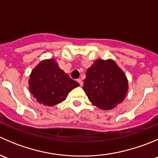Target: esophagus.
Returning <instances> with one entry per match:
<instances>
[{"label":"esophagus","mask_w":158,"mask_h":158,"mask_svg":"<svg viewBox=\"0 0 158 158\" xmlns=\"http://www.w3.org/2000/svg\"><path fill=\"white\" fill-rule=\"evenodd\" d=\"M77 82H79V85H80L81 86H82V84H83V82H82V79H77Z\"/></svg>","instance_id":"1"}]
</instances>
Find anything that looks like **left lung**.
<instances>
[{"instance_id":"obj_1","label":"left lung","mask_w":158,"mask_h":158,"mask_svg":"<svg viewBox=\"0 0 158 158\" xmlns=\"http://www.w3.org/2000/svg\"><path fill=\"white\" fill-rule=\"evenodd\" d=\"M128 88L125 73L111 60L94 62L84 79L83 90L89 101L104 110L113 109L122 102Z\"/></svg>"}]
</instances>
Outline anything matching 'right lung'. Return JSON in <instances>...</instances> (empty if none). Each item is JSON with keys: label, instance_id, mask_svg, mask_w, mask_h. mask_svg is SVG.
I'll list each match as a JSON object with an SVG mask.
<instances>
[{"label": "right lung", "instance_id": "right-lung-1", "mask_svg": "<svg viewBox=\"0 0 158 158\" xmlns=\"http://www.w3.org/2000/svg\"><path fill=\"white\" fill-rule=\"evenodd\" d=\"M30 91L38 102L53 106L66 99L79 83L66 74L55 60H44L32 71L29 79Z\"/></svg>", "mask_w": 158, "mask_h": 158}]
</instances>
